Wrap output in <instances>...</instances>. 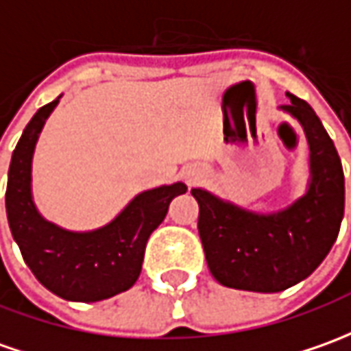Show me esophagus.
I'll return each mask as SVG.
<instances>
[{
	"instance_id": "34e87169",
	"label": "esophagus",
	"mask_w": 351,
	"mask_h": 351,
	"mask_svg": "<svg viewBox=\"0 0 351 351\" xmlns=\"http://www.w3.org/2000/svg\"><path fill=\"white\" fill-rule=\"evenodd\" d=\"M186 178H188V182L192 184V182H195V180H197V173H194V171H192V173H188V175H186Z\"/></svg>"
}]
</instances>
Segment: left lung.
Returning <instances> with one entry per match:
<instances>
[{
    "mask_svg": "<svg viewBox=\"0 0 351 351\" xmlns=\"http://www.w3.org/2000/svg\"><path fill=\"white\" fill-rule=\"evenodd\" d=\"M280 109L302 125L309 144L307 192L275 213H256L192 188L197 230L217 282L250 292H282L323 263L344 217V171L335 142L311 106L286 94Z\"/></svg>",
    "mask_w": 351,
    "mask_h": 351,
    "instance_id": "1",
    "label": "left lung"
}]
</instances>
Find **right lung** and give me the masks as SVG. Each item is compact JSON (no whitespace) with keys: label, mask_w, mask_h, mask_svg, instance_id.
Returning a JSON list of instances; mask_svg holds the SVG:
<instances>
[{"label":"right lung","mask_w":351,"mask_h":351,"mask_svg":"<svg viewBox=\"0 0 351 351\" xmlns=\"http://www.w3.org/2000/svg\"><path fill=\"white\" fill-rule=\"evenodd\" d=\"M59 97L36 111L13 152L7 176V221L36 278L63 300L90 304L134 285L142 271L147 238L163 223L169 204L188 188L175 182L145 190L111 223L88 232L65 230L45 221L32 199V156Z\"/></svg>","instance_id":"right-lung-1"}]
</instances>
